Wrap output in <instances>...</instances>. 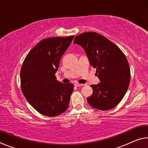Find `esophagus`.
Returning <instances> with one entry per match:
<instances>
[{"label": "esophagus", "mask_w": 148, "mask_h": 148, "mask_svg": "<svg viewBox=\"0 0 148 148\" xmlns=\"http://www.w3.org/2000/svg\"><path fill=\"white\" fill-rule=\"evenodd\" d=\"M74 86H76V87H80V86H84V84H79V83H77V82H76V83L74 84Z\"/></svg>", "instance_id": "1"}]
</instances>
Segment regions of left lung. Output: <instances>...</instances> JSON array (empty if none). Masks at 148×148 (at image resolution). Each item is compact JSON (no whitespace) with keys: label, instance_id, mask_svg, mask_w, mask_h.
Listing matches in <instances>:
<instances>
[{"label":"left lung","instance_id":"8db88e82","mask_svg":"<svg viewBox=\"0 0 148 148\" xmlns=\"http://www.w3.org/2000/svg\"><path fill=\"white\" fill-rule=\"evenodd\" d=\"M74 43L84 49L101 81L91 86L93 92L87 98L88 103L97 110L113 108L123 98L131 80L129 64L125 54L110 40L95 32L77 35Z\"/></svg>","mask_w":148,"mask_h":148}]
</instances>
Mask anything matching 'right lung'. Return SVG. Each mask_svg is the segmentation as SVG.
<instances>
[{"label":"right lung","instance_id":"add662e5","mask_svg":"<svg viewBox=\"0 0 148 148\" xmlns=\"http://www.w3.org/2000/svg\"><path fill=\"white\" fill-rule=\"evenodd\" d=\"M74 37L42 40L29 52L22 64V92L30 104L46 116H59L69 107L74 85L57 81L56 73Z\"/></svg>","mask_w":148,"mask_h":148}]
</instances>
